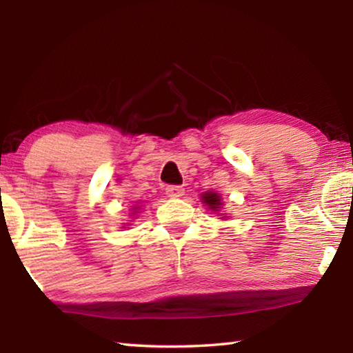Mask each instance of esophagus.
<instances>
[{"label":"esophagus","instance_id":"esophagus-1","mask_svg":"<svg viewBox=\"0 0 353 353\" xmlns=\"http://www.w3.org/2000/svg\"><path fill=\"white\" fill-rule=\"evenodd\" d=\"M185 188L179 187V185H170V187H166V196H168V198H181Z\"/></svg>","mask_w":353,"mask_h":353}]
</instances>
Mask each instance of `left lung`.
<instances>
[{
	"instance_id": "8db88e82",
	"label": "left lung",
	"mask_w": 353,
	"mask_h": 353,
	"mask_svg": "<svg viewBox=\"0 0 353 353\" xmlns=\"http://www.w3.org/2000/svg\"><path fill=\"white\" fill-rule=\"evenodd\" d=\"M201 202L213 213H221V208H223V198H221L219 193H216V191H213V190L202 193ZM221 219H227V214L221 213Z\"/></svg>"
}]
</instances>
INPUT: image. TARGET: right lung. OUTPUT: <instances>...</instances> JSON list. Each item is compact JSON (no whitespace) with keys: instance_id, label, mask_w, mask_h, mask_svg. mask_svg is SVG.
Listing matches in <instances>:
<instances>
[{"instance_id":"1","label":"right lung","mask_w":353,"mask_h":353,"mask_svg":"<svg viewBox=\"0 0 353 353\" xmlns=\"http://www.w3.org/2000/svg\"><path fill=\"white\" fill-rule=\"evenodd\" d=\"M140 208H141V205H132V208H130V213H129V216H132V219L130 221L137 219L135 216H139V213H141ZM126 225H130V224H126ZM124 229H126V227H124Z\"/></svg>"}]
</instances>
